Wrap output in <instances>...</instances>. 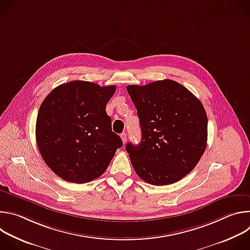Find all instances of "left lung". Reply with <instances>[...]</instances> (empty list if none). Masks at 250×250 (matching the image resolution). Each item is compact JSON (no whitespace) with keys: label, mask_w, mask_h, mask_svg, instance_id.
<instances>
[{"label":"left lung","mask_w":250,"mask_h":250,"mask_svg":"<svg viewBox=\"0 0 250 250\" xmlns=\"http://www.w3.org/2000/svg\"><path fill=\"white\" fill-rule=\"evenodd\" d=\"M115 91V86L72 81L43 100L35 125L37 144L46 165L63 180L83 184L97 179L123 146L105 113Z\"/></svg>","instance_id":"obj_1"}]
</instances>
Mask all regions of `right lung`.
<instances>
[{"mask_svg": "<svg viewBox=\"0 0 250 250\" xmlns=\"http://www.w3.org/2000/svg\"><path fill=\"white\" fill-rule=\"evenodd\" d=\"M127 92L135 105L141 141L125 149L134 171L156 186L181 180L198 164L208 139V119L202 103L172 80L146 86L130 85Z\"/></svg>", "mask_w": 250, "mask_h": 250, "instance_id": "obj_1", "label": "right lung"}]
</instances>
